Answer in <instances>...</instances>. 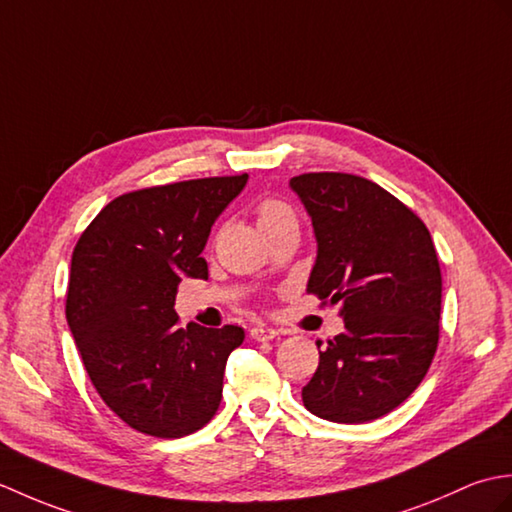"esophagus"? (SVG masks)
<instances>
[{"label":"esophagus","instance_id":"esophagus-1","mask_svg":"<svg viewBox=\"0 0 512 512\" xmlns=\"http://www.w3.org/2000/svg\"><path fill=\"white\" fill-rule=\"evenodd\" d=\"M249 337L256 339V342H271V339L278 337V331L269 326H254L252 331H249Z\"/></svg>","mask_w":512,"mask_h":512}]
</instances>
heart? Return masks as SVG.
Returning a JSON list of instances; mask_svg holds the SVG:
<instances>
[{
    "instance_id": "b5f03b06",
    "label": "heart",
    "mask_w": 512,
    "mask_h": 512,
    "mask_svg": "<svg viewBox=\"0 0 512 512\" xmlns=\"http://www.w3.org/2000/svg\"><path fill=\"white\" fill-rule=\"evenodd\" d=\"M285 217H293V210L287 206L285 201L269 197V199H263L258 203V223H260V227L271 225V223H276V221L285 219Z\"/></svg>"
}]
</instances>
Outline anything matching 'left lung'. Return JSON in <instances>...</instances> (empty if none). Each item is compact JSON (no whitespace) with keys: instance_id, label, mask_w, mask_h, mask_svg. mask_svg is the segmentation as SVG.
I'll use <instances>...</instances> for the list:
<instances>
[{"instance_id":"left-lung-1","label":"left lung","mask_w":512,"mask_h":512,"mask_svg":"<svg viewBox=\"0 0 512 512\" xmlns=\"http://www.w3.org/2000/svg\"><path fill=\"white\" fill-rule=\"evenodd\" d=\"M289 186L309 212L317 241L306 291L324 304H342L346 326L320 350L302 401L324 420L368 423L399 407L436 355V247L425 223L374 181L304 173Z\"/></svg>"}]
</instances>
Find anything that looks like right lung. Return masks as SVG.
Returning <instances> with one entry per match:
<instances>
[{
	"mask_svg": "<svg viewBox=\"0 0 512 512\" xmlns=\"http://www.w3.org/2000/svg\"><path fill=\"white\" fill-rule=\"evenodd\" d=\"M245 184L234 175L127 192L74 247L67 324L100 399L146 436H188L219 410L225 363L245 331L181 328L175 295L184 278H208L201 252Z\"/></svg>",
	"mask_w": 512,
	"mask_h": 512,
	"instance_id": "1",
	"label": "right lung"
}]
</instances>
